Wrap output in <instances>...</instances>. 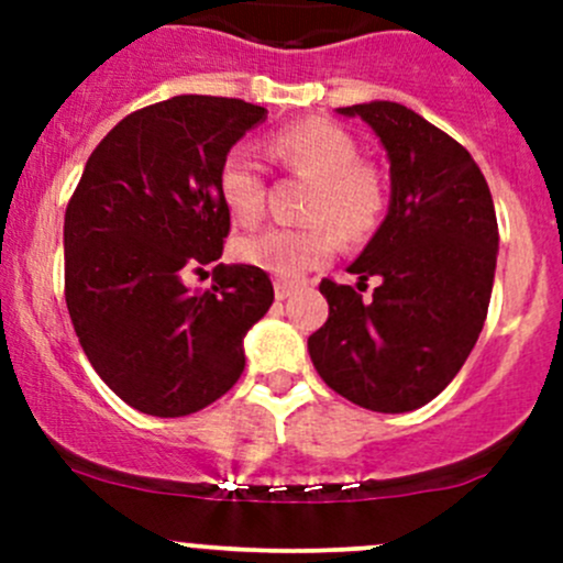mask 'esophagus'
<instances>
[{
  "mask_svg": "<svg viewBox=\"0 0 563 563\" xmlns=\"http://www.w3.org/2000/svg\"><path fill=\"white\" fill-rule=\"evenodd\" d=\"M294 291H297V286H294V283H286V280L275 283V297L277 299H288Z\"/></svg>",
  "mask_w": 563,
  "mask_h": 563,
  "instance_id": "esophagus-1",
  "label": "esophagus"
}]
</instances>
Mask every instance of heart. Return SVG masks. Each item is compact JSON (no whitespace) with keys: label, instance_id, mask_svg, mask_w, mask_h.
<instances>
[{"label":"heart","instance_id":"b5f03b06","mask_svg":"<svg viewBox=\"0 0 563 563\" xmlns=\"http://www.w3.org/2000/svg\"><path fill=\"white\" fill-rule=\"evenodd\" d=\"M266 155L275 166L313 179L305 220L316 225L266 229L242 236L234 250L245 264L291 280L334 253V230L343 240L360 242L378 229L387 209V187L371 163L360 161V144L349 130L327 119H308L269 135ZM218 192L236 223H258L266 203V179L253 152L234 146L223 157Z\"/></svg>","mask_w":563,"mask_h":563}]
</instances>
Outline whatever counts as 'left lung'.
I'll return each instance as SVG.
<instances>
[{
	"label": "left lung",
	"instance_id": "8db88e82",
	"mask_svg": "<svg viewBox=\"0 0 563 563\" xmlns=\"http://www.w3.org/2000/svg\"><path fill=\"white\" fill-rule=\"evenodd\" d=\"M360 117L389 157V212L349 266L378 277L373 297L321 280L329 318L308 338L329 389L382 413L433 400L468 360L487 318L498 223L490 187L452 135L411 108L373 100L338 108ZM367 288V286H365Z\"/></svg>",
	"mask_w": 563,
	"mask_h": 563
}]
</instances>
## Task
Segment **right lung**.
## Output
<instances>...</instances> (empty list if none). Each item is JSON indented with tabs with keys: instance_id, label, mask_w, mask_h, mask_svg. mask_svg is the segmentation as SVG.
<instances>
[{
	"instance_id": "right-lung-1",
	"label": "right lung",
	"mask_w": 563,
	"mask_h": 563,
	"mask_svg": "<svg viewBox=\"0 0 563 563\" xmlns=\"http://www.w3.org/2000/svg\"><path fill=\"white\" fill-rule=\"evenodd\" d=\"M266 119L236 98L179 95L124 117L95 146L65 212V302L84 354L128 406L187 417L240 382L247 329L272 308L264 269L218 264L231 214L218 172Z\"/></svg>"
}]
</instances>
